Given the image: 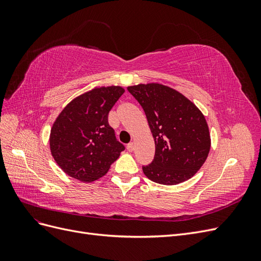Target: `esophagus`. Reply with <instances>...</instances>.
<instances>
[{"instance_id":"1","label":"esophagus","mask_w":261,"mask_h":261,"mask_svg":"<svg viewBox=\"0 0 261 261\" xmlns=\"http://www.w3.org/2000/svg\"><path fill=\"white\" fill-rule=\"evenodd\" d=\"M134 148H135V145H134V143H129V144H127V150L128 151H134Z\"/></svg>"}]
</instances>
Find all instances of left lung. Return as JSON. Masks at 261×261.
<instances>
[{
    "mask_svg": "<svg viewBox=\"0 0 261 261\" xmlns=\"http://www.w3.org/2000/svg\"><path fill=\"white\" fill-rule=\"evenodd\" d=\"M127 90L144 109L154 138V158L143 167L145 175L162 185H176L194 176L210 150L208 125L198 108L160 84H140Z\"/></svg>",
    "mask_w": 261,
    "mask_h": 261,
    "instance_id": "8db88e82",
    "label": "left lung"
}]
</instances>
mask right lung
<instances>
[{
    "instance_id": "obj_1",
    "label": "right lung",
    "mask_w": 261,
    "mask_h": 261,
    "mask_svg": "<svg viewBox=\"0 0 261 261\" xmlns=\"http://www.w3.org/2000/svg\"><path fill=\"white\" fill-rule=\"evenodd\" d=\"M122 87H101L77 97L54 122L50 148L67 175L82 181L103 176L125 150L109 125L108 115L124 93Z\"/></svg>"
}]
</instances>
